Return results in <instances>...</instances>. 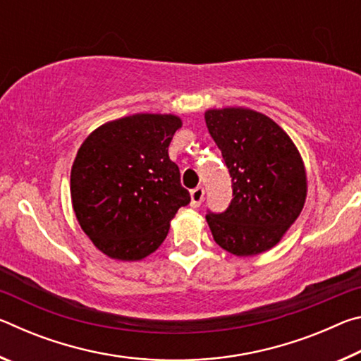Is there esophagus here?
I'll list each match as a JSON object with an SVG mask.
<instances>
[{
  "label": "esophagus",
  "instance_id": "obj_1",
  "mask_svg": "<svg viewBox=\"0 0 361 361\" xmlns=\"http://www.w3.org/2000/svg\"><path fill=\"white\" fill-rule=\"evenodd\" d=\"M204 195H205V189L202 186H197L191 191V207L192 209H197L200 204L204 202Z\"/></svg>",
  "mask_w": 361,
  "mask_h": 361
}]
</instances>
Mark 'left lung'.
I'll return each instance as SVG.
<instances>
[{"instance_id":"obj_1","label":"left lung","mask_w":361,"mask_h":361,"mask_svg":"<svg viewBox=\"0 0 361 361\" xmlns=\"http://www.w3.org/2000/svg\"><path fill=\"white\" fill-rule=\"evenodd\" d=\"M205 124L232 178L229 209L207 215L219 247L255 256L282 240L307 197L304 161L288 133L266 114L243 106L207 109Z\"/></svg>"}]
</instances>
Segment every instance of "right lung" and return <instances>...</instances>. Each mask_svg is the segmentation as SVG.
Returning <instances> with one entry per match:
<instances>
[{
    "instance_id": "add662e5",
    "label": "right lung",
    "mask_w": 361,
    "mask_h": 361,
    "mask_svg": "<svg viewBox=\"0 0 361 361\" xmlns=\"http://www.w3.org/2000/svg\"><path fill=\"white\" fill-rule=\"evenodd\" d=\"M183 121L138 113L108 121L79 146L70 192L81 229L108 258L140 261L161 247L189 204L169 145Z\"/></svg>"
}]
</instances>
